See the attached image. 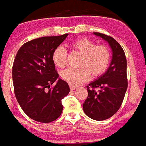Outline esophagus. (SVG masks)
Returning a JSON list of instances; mask_svg holds the SVG:
<instances>
[{
  "label": "esophagus",
  "mask_w": 146,
  "mask_h": 146,
  "mask_svg": "<svg viewBox=\"0 0 146 146\" xmlns=\"http://www.w3.org/2000/svg\"><path fill=\"white\" fill-rule=\"evenodd\" d=\"M69 86H70L71 90H75L76 88H78V87L75 86H72V85H69Z\"/></svg>",
  "instance_id": "1"
}]
</instances>
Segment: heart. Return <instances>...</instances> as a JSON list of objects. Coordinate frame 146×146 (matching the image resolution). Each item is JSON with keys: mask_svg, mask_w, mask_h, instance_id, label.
I'll return each mask as SVG.
<instances>
[{"mask_svg": "<svg viewBox=\"0 0 146 146\" xmlns=\"http://www.w3.org/2000/svg\"><path fill=\"white\" fill-rule=\"evenodd\" d=\"M71 49L82 54L78 68H68L63 71L61 77L70 85L77 86L90 78L101 75L106 71L111 61V52L106 45H96L92 40L82 37L69 45ZM66 50L58 46L52 54V60L56 66L63 68L66 65Z\"/></svg>", "mask_w": 146, "mask_h": 146, "instance_id": "1", "label": "heart"}]
</instances>
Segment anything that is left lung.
I'll use <instances>...</instances> for the list:
<instances>
[{"label": "left lung", "mask_w": 146, "mask_h": 146, "mask_svg": "<svg viewBox=\"0 0 146 146\" xmlns=\"http://www.w3.org/2000/svg\"><path fill=\"white\" fill-rule=\"evenodd\" d=\"M110 46L112 59L105 74L87 86L88 97L83 105V111L95 120L110 118L119 110L128 87L127 62L121 46L113 37L94 32Z\"/></svg>", "instance_id": "obj_1"}]
</instances>
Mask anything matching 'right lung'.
I'll return each instance as SVG.
<instances>
[{
  "label": "right lung",
  "instance_id": "right-lung-1",
  "mask_svg": "<svg viewBox=\"0 0 146 146\" xmlns=\"http://www.w3.org/2000/svg\"><path fill=\"white\" fill-rule=\"evenodd\" d=\"M68 35L28 41L15 56L12 72L15 94L25 114L35 121L51 123L62 113L61 101L70 88L58 78L52 54Z\"/></svg>",
  "mask_w": 146,
  "mask_h": 146
}]
</instances>
